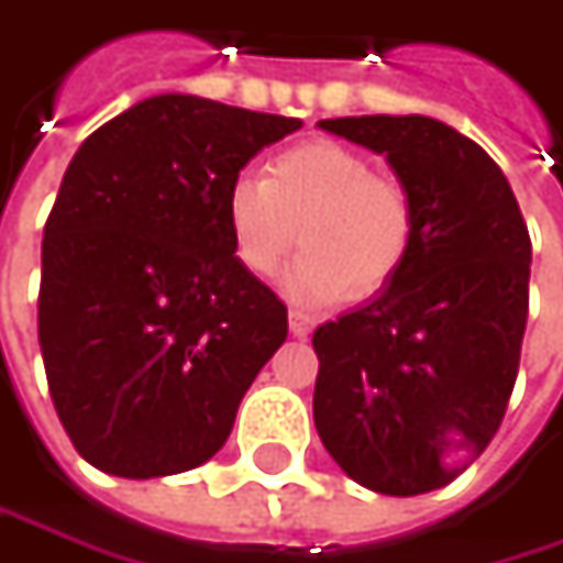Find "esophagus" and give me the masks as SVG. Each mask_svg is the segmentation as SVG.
Masks as SVG:
<instances>
[{
  "mask_svg": "<svg viewBox=\"0 0 563 563\" xmlns=\"http://www.w3.org/2000/svg\"><path fill=\"white\" fill-rule=\"evenodd\" d=\"M312 329H316V319H312L309 312H302V309H289V332L296 334V338H306Z\"/></svg>",
  "mask_w": 563,
  "mask_h": 563,
  "instance_id": "34e87169",
  "label": "esophagus"
}]
</instances>
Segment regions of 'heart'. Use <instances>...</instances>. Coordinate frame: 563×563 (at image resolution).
<instances>
[{"instance_id": "heart-1", "label": "heart", "mask_w": 563, "mask_h": 563, "mask_svg": "<svg viewBox=\"0 0 563 563\" xmlns=\"http://www.w3.org/2000/svg\"><path fill=\"white\" fill-rule=\"evenodd\" d=\"M234 261L251 277H274L296 244L306 251L286 274L302 302L371 299L409 267L419 216L396 177L334 141H306L277 154L264 179H231L222 202Z\"/></svg>"}]
</instances>
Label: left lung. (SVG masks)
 Listing matches in <instances>:
<instances>
[{
    "instance_id": "8db88e82",
    "label": "left lung",
    "mask_w": 563,
    "mask_h": 563,
    "mask_svg": "<svg viewBox=\"0 0 563 563\" xmlns=\"http://www.w3.org/2000/svg\"><path fill=\"white\" fill-rule=\"evenodd\" d=\"M384 154L412 192L409 267L312 334L316 429L338 467L386 496L448 486L499 429L529 319L532 241L481 144L426 115L325 119Z\"/></svg>"
}]
</instances>
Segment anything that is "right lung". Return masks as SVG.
Instances as JSON below:
<instances>
[{
	"instance_id": "add662e5",
	"label": "right lung",
	"mask_w": 563,
	"mask_h": 563,
	"mask_svg": "<svg viewBox=\"0 0 563 563\" xmlns=\"http://www.w3.org/2000/svg\"><path fill=\"white\" fill-rule=\"evenodd\" d=\"M299 119L164 92L74 154L41 244L37 341L79 454L115 477L206 464L286 341V306L231 254L222 202Z\"/></svg>"
}]
</instances>
